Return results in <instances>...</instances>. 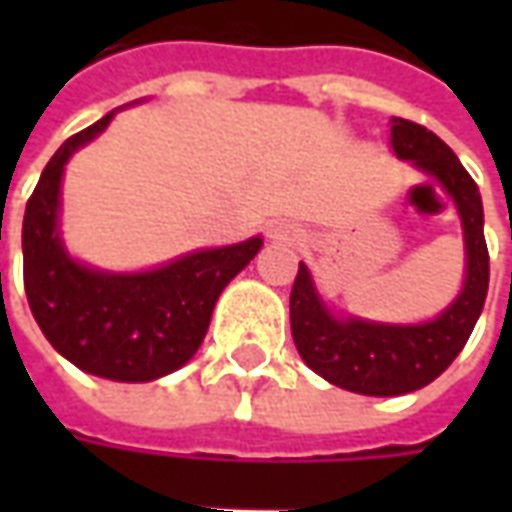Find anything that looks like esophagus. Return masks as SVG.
I'll use <instances>...</instances> for the list:
<instances>
[{"instance_id":"esophagus-1","label":"esophagus","mask_w":512,"mask_h":512,"mask_svg":"<svg viewBox=\"0 0 512 512\" xmlns=\"http://www.w3.org/2000/svg\"><path fill=\"white\" fill-rule=\"evenodd\" d=\"M268 235H271L274 241H285V244H290V241H299V227L293 222L279 219V222H274L268 227Z\"/></svg>"}]
</instances>
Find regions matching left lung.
I'll return each mask as SVG.
<instances>
[{
    "label": "left lung",
    "instance_id": "left-lung-1",
    "mask_svg": "<svg viewBox=\"0 0 512 512\" xmlns=\"http://www.w3.org/2000/svg\"><path fill=\"white\" fill-rule=\"evenodd\" d=\"M389 123V142L397 158H406L439 180L461 213L466 279L458 299L433 321L392 326L362 318H334L304 263H299L290 290V332L301 359L329 384L373 397L406 395L439 378L463 351L488 293V246L477 183L433 131L403 117H392Z\"/></svg>",
    "mask_w": 512,
    "mask_h": 512
}]
</instances>
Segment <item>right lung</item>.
Returning a JSON list of instances; mask_svg holds the SVG:
<instances>
[{"mask_svg":"<svg viewBox=\"0 0 512 512\" xmlns=\"http://www.w3.org/2000/svg\"><path fill=\"white\" fill-rule=\"evenodd\" d=\"M115 112L65 139L43 169L24 213L29 310L68 362L112 381H153L197 354L227 282L249 266L263 238L191 252L139 274L76 263L60 241V183L68 158L101 134Z\"/></svg>","mask_w":512,"mask_h":512,"instance_id":"obj_1","label":"right lung"}]
</instances>
